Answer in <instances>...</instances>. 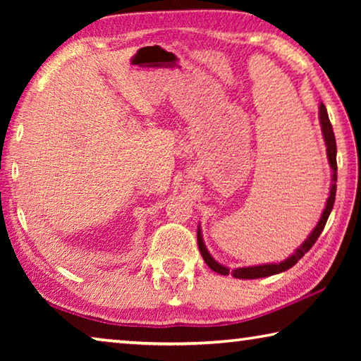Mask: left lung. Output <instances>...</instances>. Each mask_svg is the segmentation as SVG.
<instances>
[{
  "mask_svg": "<svg viewBox=\"0 0 361 361\" xmlns=\"http://www.w3.org/2000/svg\"><path fill=\"white\" fill-rule=\"evenodd\" d=\"M320 124H322V132H323V138H325V143H326V154H328V162L329 166L333 169V185L331 189H329V197L326 200V207L325 210L322 213V218L319 224L315 226V229L310 232V235L307 239L304 240V243L299 248L295 250V253H293L290 258H286L282 262H277V264H262V266H253V267H239V269H234V271H229L228 267H224L219 264L218 261H215L212 258V255L207 252V248L204 245V240H202V234H200V228L197 229V245L200 250V255H202L204 261L207 262V266H209L212 271H215L218 274H221V276H231L235 277V279H261V277H269V276H274V274H279V272H283L286 269H290L296 264V262L302 258V256L309 252L310 248H312L314 243L319 239L322 231L325 229V224L328 221V216L329 213L333 210V205H334V199H336V181H338V162H336V138H334V132H333V126L331 122H329L328 118V113H326V108L323 103H320Z\"/></svg>",
  "mask_w": 361,
  "mask_h": 361,
  "instance_id": "obj_1",
  "label": "left lung"
}]
</instances>
